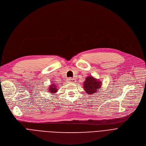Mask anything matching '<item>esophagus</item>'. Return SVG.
Here are the masks:
<instances>
[{"label":"esophagus","mask_w":146,"mask_h":146,"mask_svg":"<svg viewBox=\"0 0 146 146\" xmlns=\"http://www.w3.org/2000/svg\"><path fill=\"white\" fill-rule=\"evenodd\" d=\"M67 81L69 82H71V83H74L76 82V80H75L74 78H68Z\"/></svg>","instance_id":"34e87169"}]
</instances>
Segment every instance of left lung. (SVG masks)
I'll use <instances>...</instances> for the list:
<instances>
[{"label": "left lung", "mask_w": 146, "mask_h": 146, "mask_svg": "<svg viewBox=\"0 0 146 146\" xmlns=\"http://www.w3.org/2000/svg\"><path fill=\"white\" fill-rule=\"evenodd\" d=\"M101 85L102 82L92 76H89L84 82V89L88 94H94L98 92Z\"/></svg>", "instance_id": "left-lung-1"}]
</instances>
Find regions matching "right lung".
I'll return each mask as SVG.
<instances>
[{
	"instance_id": "1",
	"label": "right lung",
	"mask_w": 146,
	"mask_h": 146,
	"mask_svg": "<svg viewBox=\"0 0 146 146\" xmlns=\"http://www.w3.org/2000/svg\"><path fill=\"white\" fill-rule=\"evenodd\" d=\"M48 90H49V92H50L52 94H54L58 91L57 88H56V85L54 84H52V85H50V86H49V88Z\"/></svg>"
}]
</instances>
